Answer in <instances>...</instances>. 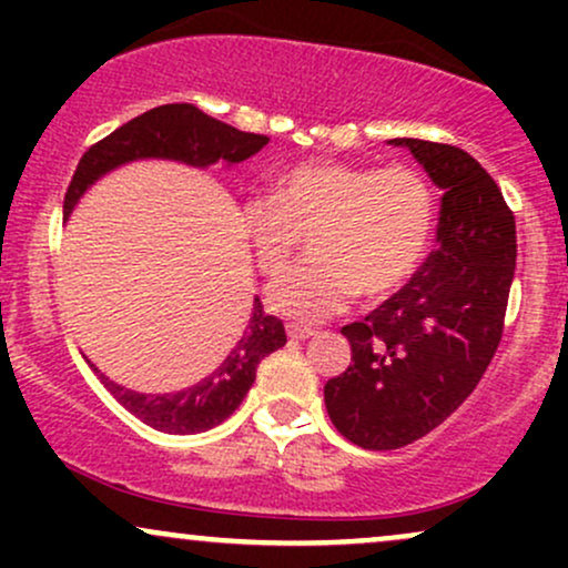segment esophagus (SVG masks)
I'll return each mask as SVG.
<instances>
[{
	"mask_svg": "<svg viewBox=\"0 0 568 568\" xmlns=\"http://www.w3.org/2000/svg\"><path fill=\"white\" fill-rule=\"evenodd\" d=\"M285 331H288V338H293V342H304V338L315 336V331L306 328V325H296V323H291Z\"/></svg>",
	"mask_w": 568,
	"mask_h": 568,
	"instance_id": "34e87169",
	"label": "esophagus"
}]
</instances>
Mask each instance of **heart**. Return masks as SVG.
I'll return each mask as SVG.
<instances>
[{
  "instance_id": "1",
  "label": "heart",
  "mask_w": 568,
  "mask_h": 568,
  "mask_svg": "<svg viewBox=\"0 0 568 568\" xmlns=\"http://www.w3.org/2000/svg\"><path fill=\"white\" fill-rule=\"evenodd\" d=\"M433 226V189L408 165L302 162L243 207L245 240L266 275L288 264L306 234L310 258L266 288L272 310L296 323H321L347 310L357 293L382 298L406 285Z\"/></svg>"
}]
</instances>
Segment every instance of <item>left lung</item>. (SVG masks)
<instances>
[{"instance_id":"left-lung-1","label":"left lung","mask_w":568,"mask_h":568,"mask_svg":"<svg viewBox=\"0 0 568 568\" xmlns=\"http://www.w3.org/2000/svg\"><path fill=\"white\" fill-rule=\"evenodd\" d=\"M406 146L440 189L438 247L395 296L344 325L352 363L325 384L344 438L389 452L425 438L478 387L499 347L515 275V216L497 181L465 149Z\"/></svg>"}]
</instances>
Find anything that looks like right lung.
<instances>
[{
	"mask_svg": "<svg viewBox=\"0 0 568 568\" xmlns=\"http://www.w3.org/2000/svg\"><path fill=\"white\" fill-rule=\"evenodd\" d=\"M270 143L266 135L243 133V130L226 125L200 112L192 103H165V106L149 109L135 120L125 122L98 141L82 154L74 179L63 197V219L71 216L77 202L98 179L112 173L114 168L128 165L135 160H173L192 168L237 165ZM285 344V328L277 317L266 315L262 298H253L251 321L240 334L230 355L219 363L205 379L179 393L146 395L122 387L103 376L93 363L90 368L101 376L103 387L116 397L122 408L139 416L143 425L171 435H194L221 425L230 419L234 408L256 382V368L266 355Z\"/></svg>",
	"mask_w": 568,
	"mask_h": 568,
	"instance_id": "add662e5",
	"label": "right lung"
}]
</instances>
